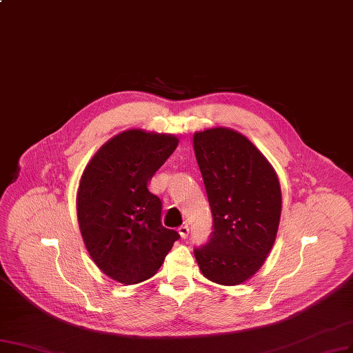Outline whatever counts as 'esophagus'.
<instances>
[{
	"instance_id": "esophagus-1",
	"label": "esophagus",
	"mask_w": 353,
	"mask_h": 353,
	"mask_svg": "<svg viewBox=\"0 0 353 353\" xmlns=\"http://www.w3.org/2000/svg\"><path fill=\"white\" fill-rule=\"evenodd\" d=\"M179 233H180L181 239H186V237L189 236V227H188V224L180 225V227H179Z\"/></svg>"
}]
</instances>
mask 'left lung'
I'll return each mask as SVG.
<instances>
[{"label":"left lung","mask_w":353,"mask_h":353,"mask_svg":"<svg viewBox=\"0 0 353 353\" xmlns=\"http://www.w3.org/2000/svg\"><path fill=\"white\" fill-rule=\"evenodd\" d=\"M193 148L212 212L208 242L193 254L208 280L234 286L255 274L274 245L279 179L255 145L232 129L198 132Z\"/></svg>","instance_id":"1"}]
</instances>
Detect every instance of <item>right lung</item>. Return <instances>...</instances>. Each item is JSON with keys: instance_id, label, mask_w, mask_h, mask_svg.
<instances>
[{"instance_id": "obj_1", "label": "right lung", "mask_w": 353, "mask_h": 353, "mask_svg": "<svg viewBox=\"0 0 353 353\" xmlns=\"http://www.w3.org/2000/svg\"><path fill=\"white\" fill-rule=\"evenodd\" d=\"M179 143L173 134L126 130L86 165L77 193L83 242L102 272L123 284L152 277L180 239L161 223V199L148 185Z\"/></svg>"}]
</instances>
